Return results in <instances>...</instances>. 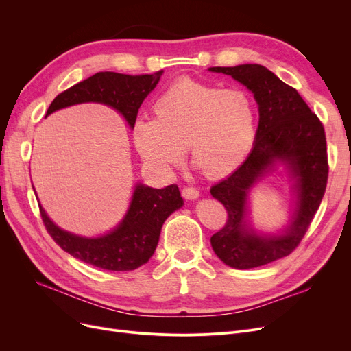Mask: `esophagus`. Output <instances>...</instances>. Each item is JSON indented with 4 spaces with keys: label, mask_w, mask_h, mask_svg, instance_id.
Listing matches in <instances>:
<instances>
[{
    "label": "esophagus",
    "mask_w": 351,
    "mask_h": 351,
    "mask_svg": "<svg viewBox=\"0 0 351 351\" xmlns=\"http://www.w3.org/2000/svg\"><path fill=\"white\" fill-rule=\"evenodd\" d=\"M182 196L188 200H195L199 197V191L193 186H185L182 189Z\"/></svg>",
    "instance_id": "obj_1"
}]
</instances>
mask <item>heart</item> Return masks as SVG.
<instances>
[{
  "label": "heart",
  "mask_w": 351,
  "mask_h": 351,
  "mask_svg": "<svg viewBox=\"0 0 351 351\" xmlns=\"http://www.w3.org/2000/svg\"><path fill=\"white\" fill-rule=\"evenodd\" d=\"M152 118L132 128L136 151L159 172H169L188 147L192 163L208 178L232 173L256 141L257 109L243 88H220L183 78L152 105Z\"/></svg>",
  "instance_id": "obj_1"
}]
</instances>
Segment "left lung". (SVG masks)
Masks as SVG:
<instances>
[{"instance_id": "left-lung-1", "label": "left lung", "mask_w": 351, "mask_h": 351, "mask_svg": "<svg viewBox=\"0 0 351 351\" xmlns=\"http://www.w3.org/2000/svg\"><path fill=\"white\" fill-rule=\"evenodd\" d=\"M245 85L259 106L253 149L210 193L228 210L226 225L210 237L216 256L234 269H253L289 256L299 246L326 192L328 163L324 128L299 95L259 64L213 66ZM282 162L293 179L297 208L280 234H257L248 223L247 199L254 183Z\"/></svg>"}]
</instances>
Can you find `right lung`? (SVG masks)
<instances>
[{
	"instance_id": "1",
	"label": "right lung",
	"mask_w": 351,
	"mask_h": 351,
	"mask_svg": "<svg viewBox=\"0 0 351 351\" xmlns=\"http://www.w3.org/2000/svg\"><path fill=\"white\" fill-rule=\"evenodd\" d=\"M162 73L163 71L151 75L98 72L61 92L51 102L47 117L66 106L98 102L118 110L128 125L134 128L143 99L155 89ZM182 205L183 199L176 185L155 189L136 183L131 204L119 225L98 237L66 232L52 222L43 206L40 209L48 233L62 250L75 259L104 270L129 271L151 259L158 246L163 222Z\"/></svg>"
}]
</instances>
